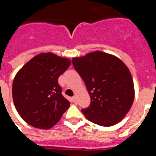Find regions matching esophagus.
<instances>
[{
    "mask_svg": "<svg viewBox=\"0 0 156 156\" xmlns=\"http://www.w3.org/2000/svg\"><path fill=\"white\" fill-rule=\"evenodd\" d=\"M72 99H73V101L74 103H76V96H73Z\"/></svg>",
    "mask_w": 156,
    "mask_h": 156,
    "instance_id": "34e87169",
    "label": "esophagus"
}]
</instances>
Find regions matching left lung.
I'll return each mask as SVG.
<instances>
[{
	"mask_svg": "<svg viewBox=\"0 0 156 156\" xmlns=\"http://www.w3.org/2000/svg\"><path fill=\"white\" fill-rule=\"evenodd\" d=\"M72 62L90 96V106L81 110L85 117L102 126L120 122L134 99L133 79L127 66L119 58L99 51L73 58Z\"/></svg>",
	"mask_w": 156,
	"mask_h": 156,
	"instance_id": "left-lung-1",
	"label": "left lung"
}]
</instances>
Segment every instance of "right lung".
Listing matches in <instances>:
<instances>
[{
  "instance_id": "add662e5",
  "label": "right lung",
  "mask_w": 156,
  "mask_h": 156,
  "mask_svg": "<svg viewBox=\"0 0 156 156\" xmlns=\"http://www.w3.org/2000/svg\"><path fill=\"white\" fill-rule=\"evenodd\" d=\"M70 64L66 58L41 53L17 73L12 84L14 105L30 126L50 129L69 108L70 102L62 94L58 79Z\"/></svg>"
}]
</instances>
